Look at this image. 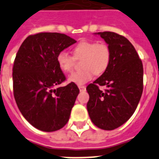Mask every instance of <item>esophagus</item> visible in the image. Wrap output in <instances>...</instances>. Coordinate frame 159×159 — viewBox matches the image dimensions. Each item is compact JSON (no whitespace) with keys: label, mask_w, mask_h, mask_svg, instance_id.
<instances>
[{"label":"esophagus","mask_w":159,"mask_h":159,"mask_svg":"<svg viewBox=\"0 0 159 159\" xmlns=\"http://www.w3.org/2000/svg\"><path fill=\"white\" fill-rule=\"evenodd\" d=\"M78 88H79L80 91H85V90H86V86H78Z\"/></svg>","instance_id":"34e87169"}]
</instances>
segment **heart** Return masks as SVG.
<instances>
[{"label":"heart","instance_id":"b5f03b06","mask_svg":"<svg viewBox=\"0 0 159 159\" xmlns=\"http://www.w3.org/2000/svg\"><path fill=\"white\" fill-rule=\"evenodd\" d=\"M75 58H82L83 69L74 72L69 77V81L77 85H83L90 81L94 73L100 75L106 71L111 62V52L109 46L105 43L96 40H82L73 48ZM57 64L64 72L73 69L74 58L65 51L60 52L57 56Z\"/></svg>","mask_w":159,"mask_h":159}]
</instances>
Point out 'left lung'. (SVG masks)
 <instances>
[{
    "label": "left lung",
    "instance_id": "8db88e82",
    "mask_svg": "<svg viewBox=\"0 0 159 159\" xmlns=\"http://www.w3.org/2000/svg\"><path fill=\"white\" fill-rule=\"evenodd\" d=\"M108 44V68L86 87L87 111L95 126L113 130L124 125L135 111L143 91V65L137 51L125 37L114 32L94 33ZM105 85L102 92L99 86Z\"/></svg>",
    "mask_w": 159,
    "mask_h": 159
}]
</instances>
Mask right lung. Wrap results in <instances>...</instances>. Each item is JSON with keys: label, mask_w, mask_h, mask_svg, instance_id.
<instances>
[{"label": "right lung", "mask_w": 159, "mask_h": 159, "mask_svg": "<svg viewBox=\"0 0 159 159\" xmlns=\"http://www.w3.org/2000/svg\"><path fill=\"white\" fill-rule=\"evenodd\" d=\"M77 41L61 33L43 32L28 36L14 60L13 86L16 103L32 126L54 132L69 121L79 89L75 83L59 85L65 76L57 54Z\"/></svg>", "instance_id": "obj_1"}]
</instances>
